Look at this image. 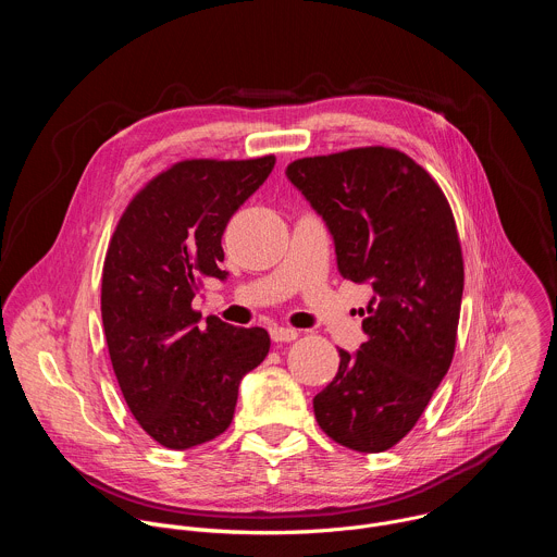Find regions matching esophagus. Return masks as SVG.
Returning <instances> with one entry per match:
<instances>
[{"mask_svg": "<svg viewBox=\"0 0 557 557\" xmlns=\"http://www.w3.org/2000/svg\"><path fill=\"white\" fill-rule=\"evenodd\" d=\"M297 337H299V331H295V329H288V326L271 329V339L277 344H288V342H295Z\"/></svg>", "mask_w": 557, "mask_h": 557, "instance_id": "obj_1", "label": "esophagus"}]
</instances>
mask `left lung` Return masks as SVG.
Wrapping results in <instances>:
<instances>
[{"label": "left lung", "mask_w": 557, "mask_h": 557, "mask_svg": "<svg viewBox=\"0 0 557 557\" xmlns=\"http://www.w3.org/2000/svg\"><path fill=\"white\" fill-rule=\"evenodd\" d=\"M288 181L326 220L339 273L370 282L357 355L339 350L335 379L314 396L320 428L376 454L421 419L449 370L462 299V251L438 183L392 147L299 158Z\"/></svg>", "instance_id": "left-lung-1"}]
</instances>
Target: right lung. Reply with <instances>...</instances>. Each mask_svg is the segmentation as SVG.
Returning <instances> with one entry per match:
<instances>
[{"label":"right lung","mask_w":557,"mask_h":557,"mask_svg":"<svg viewBox=\"0 0 557 557\" xmlns=\"http://www.w3.org/2000/svg\"><path fill=\"white\" fill-rule=\"evenodd\" d=\"M273 165V153L181 161L129 200L114 228L101 280L108 350L129 412L163 447L220 436L243 376L269 355L264 329L213 314L200 326L191 301L207 277H226L222 233Z\"/></svg>","instance_id":"add662e5"}]
</instances>
